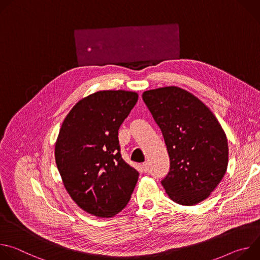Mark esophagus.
Wrapping results in <instances>:
<instances>
[{"instance_id":"34e87169","label":"esophagus","mask_w":260,"mask_h":260,"mask_svg":"<svg viewBox=\"0 0 260 260\" xmlns=\"http://www.w3.org/2000/svg\"><path fill=\"white\" fill-rule=\"evenodd\" d=\"M142 169H143V171H144L145 173L149 172V165H148V162H144V164L142 165Z\"/></svg>"}]
</instances>
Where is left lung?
<instances>
[{
    "label": "left lung",
    "instance_id": "left-lung-1",
    "mask_svg": "<svg viewBox=\"0 0 260 260\" xmlns=\"http://www.w3.org/2000/svg\"><path fill=\"white\" fill-rule=\"evenodd\" d=\"M159 126L170 156V172L161 181L172 201L193 206L206 200L226 173L229 144L211 110L177 86L142 94Z\"/></svg>",
    "mask_w": 260,
    "mask_h": 260
}]
</instances>
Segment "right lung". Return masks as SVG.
I'll list each match as a JSON object with an SVG mask.
<instances>
[{
	"mask_svg": "<svg viewBox=\"0 0 260 260\" xmlns=\"http://www.w3.org/2000/svg\"><path fill=\"white\" fill-rule=\"evenodd\" d=\"M138 93L103 90L79 101L64 118L55 143V162L64 187L82 210L108 218L128 203L139 172L120 154L118 129Z\"/></svg>",
	"mask_w": 260,
	"mask_h": 260,
	"instance_id": "obj_1",
	"label": "right lung"
}]
</instances>
